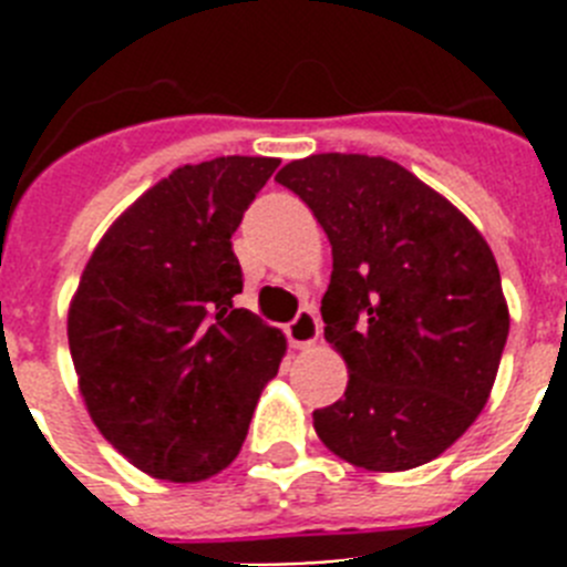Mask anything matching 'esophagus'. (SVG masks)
<instances>
[{
	"label": "esophagus",
	"mask_w": 567,
	"mask_h": 567,
	"mask_svg": "<svg viewBox=\"0 0 567 567\" xmlns=\"http://www.w3.org/2000/svg\"><path fill=\"white\" fill-rule=\"evenodd\" d=\"M320 334V323L315 318L312 309H300L295 315V320L287 327V338L295 349H303V346H312Z\"/></svg>",
	"instance_id": "obj_1"
}]
</instances>
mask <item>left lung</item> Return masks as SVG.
<instances>
[{
	"instance_id": "obj_1",
	"label": "left lung",
	"mask_w": 567,
	"mask_h": 567,
	"mask_svg": "<svg viewBox=\"0 0 567 567\" xmlns=\"http://www.w3.org/2000/svg\"><path fill=\"white\" fill-rule=\"evenodd\" d=\"M275 182L332 244L320 315L349 383L312 414L315 432L365 471L440 457L488 403L508 340L494 252L452 202L380 155H309Z\"/></svg>"
}]
</instances>
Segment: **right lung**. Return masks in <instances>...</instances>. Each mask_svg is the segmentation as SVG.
I'll return each instance as SVG.
<instances>
[{
    "mask_svg": "<svg viewBox=\"0 0 567 567\" xmlns=\"http://www.w3.org/2000/svg\"><path fill=\"white\" fill-rule=\"evenodd\" d=\"M278 158L184 164L115 218L70 300L68 340L90 417L135 468L198 483L247 440L287 340L249 309L233 233Z\"/></svg>",
    "mask_w": 567,
    "mask_h": 567,
    "instance_id": "obj_1",
    "label": "right lung"
}]
</instances>
